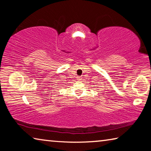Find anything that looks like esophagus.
Segmentation results:
<instances>
[{
	"instance_id": "esophagus-1",
	"label": "esophagus",
	"mask_w": 151,
	"mask_h": 151,
	"mask_svg": "<svg viewBox=\"0 0 151 151\" xmlns=\"http://www.w3.org/2000/svg\"><path fill=\"white\" fill-rule=\"evenodd\" d=\"M82 79H83L82 76H78V77H77V80H78V81H81Z\"/></svg>"
}]
</instances>
